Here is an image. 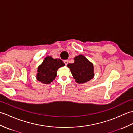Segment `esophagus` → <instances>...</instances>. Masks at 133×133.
Masks as SVG:
<instances>
[{
  "label": "esophagus",
  "mask_w": 133,
  "mask_h": 133,
  "mask_svg": "<svg viewBox=\"0 0 133 133\" xmlns=\"http://www.w3.org/2000/svg\"><path fill=\"white\" fill-rule=\"evenodd\" d=\"M68 62H69V61H67V60H64V64H66V65H67V64H68Z\"/></svg>",
  "instance_id": "obj_1"
}]
</instances>
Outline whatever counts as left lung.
I'll use <instances>...</instances> for the list:
<instances>
[{
  "label": "left lung",
  "instance_id": "1",
  "mask_svg": "<svg viewBox=\"0 0 133 133\" xmlns=\"http://www.w3.org/2000/svg\"><path fill=\"white\" fill-rule=\"evenodd\" d=\"M74 63H69L70 69L75 82L78 83H84L94 78L93 64L84 56L79 55L74 58Z\"/></svg>",
  "mask_w": 133,
  "mask_h": 133
}]
</instances>
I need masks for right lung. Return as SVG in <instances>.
Returning a JSON list of instances; mask_svg holds the SVG:
<instances>
[{
  "label": "right lung",
  "mask_w": 133,
  "mask_h": 133,
  "mask_svg": "<svg viewBox=\"0 0 133 133\" xmlns=\"http://www.w3.org/2000/svg\"><path fill=\"white\" fill-rule=\"evenodd\" d=\"M64 65L60 59H53L51 56H47L38 67L36 79L44 84H50L55 79L58 69Z\"/></svg>",
  "instance_id": "1"
}]
</instances>
